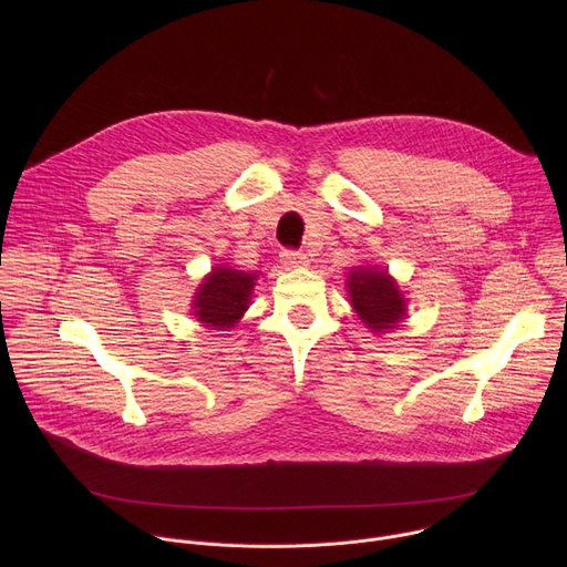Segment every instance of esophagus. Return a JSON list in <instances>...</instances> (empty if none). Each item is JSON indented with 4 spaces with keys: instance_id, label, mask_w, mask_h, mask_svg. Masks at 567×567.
Returning a JSON list of instances; mask_svg holds the SVG:
<instances>
[{
    "instance_id": "esophagus-1",
    "label": "esophagus",
    "mask_w": 567,
    "mask_h": 567,
    "mask_svg": "<svg viewBox=\"0 0 567 567\" xmlns=\"http://www.w3.org/2000/svg\"><path fill=\"white\" fill-rule=\"evenodd\" d=\"M280 260L285 267H307L309 258L302 251H293V249H282L280 251Z\"/></svg>"
}]
</instances>
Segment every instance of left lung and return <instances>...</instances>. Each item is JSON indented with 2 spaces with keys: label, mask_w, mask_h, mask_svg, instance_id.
<instances>
[{
  "label": "left lung",
  "mask_w": 567,
  "mask_h": 567,
  "mask_svg": "<svg viewBox=\"0 0 567 567\" xmlns=\"http://www.w3.org/2000/svg\"><path fill=\"white\" fill-rule=\"evenodd\" d=\"M348 287L352 307L374 332L392 330L403 318V311H406L399 287L388 278L385 271L354 269L348 278Z\"/></svg>",
  "instance_id": "left-lung-1"
}]
</instances>
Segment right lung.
Wrapping results in <instances>:
<instances>
[{
  "instance_id": "obj_1",
  "label": "right lung",
  "mask_w": 567,
  "mask_h": 567,
  "mask_svg": "<svg viewBox=\"0 0 567 567\" xmlns=\"http://www.w3.org/2000/svg\"><path fill=\"white\" fill-rule=\"evenodd\" d=\"M258 276L235 269H215L197 291L195 316L208 328H233L247 311Z\"/></svg>"
}]
</instances>
